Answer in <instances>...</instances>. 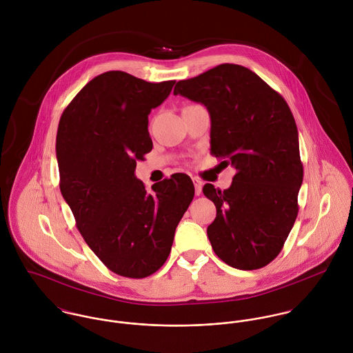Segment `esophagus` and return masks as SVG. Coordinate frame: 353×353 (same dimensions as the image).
Wrapping results in <instances>:
<instances>
[{
  "instance_id": "34e87169",
  "label": "esophagus",
  "mask_w": 353,
  "mask_h": 353,
  "mask_svg": "<svg viewBox=\"0 0 353 353\" xmlns=\"http://www.w3.org/2000/svg\"><path fill=\"white\" fill-rule=\"evenodd\" d=\"M193 183H194V189H196V194L197 196H200L202 193V182L200 179H197V178H194L193 179Z\"/></svg>"
}]
</instances>
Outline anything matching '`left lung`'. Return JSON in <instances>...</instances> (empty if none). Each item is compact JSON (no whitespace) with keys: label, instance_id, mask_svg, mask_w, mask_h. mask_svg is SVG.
Returning a JSON list of instances; mask_svg holds the SVG:
<instances>
[{"label":"left lung","instance_id":"obj_1","mask_svg":"<svg viewBox=\"0 0 353 353\" xmlns=\"http://www.w3.org/2000/svg\"><path fill=\"white\" fill-rule=\"evenodd\" d=\"M174 95L208 108L210 152L236 170L228 189H202L217 210L206 230L212 249L241 270L266 266L294 227L303 182L298 128L287 101L234 63L178 81Z\"/></svg>","mask_w":353,"mask_h":353}]
</instances>
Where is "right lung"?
Segmentation results:
<instances>
[{
    "instance_id": "add662e5",
    "label": "right lung",
    "mask_w": 353,
    "mask_h": 353,
    "mask_svg": "<svg viewBox=\"0 0 353 353\" xmlns=\"http://www.w3.org/2000/svg\"><path fill=\"white\" fill-rule=\"evenodd\" d=\"M174 84L105 72L59 119L55 151L62 197L90 249L123 277L144 279L163 266L194 197L186 174H174L150 192L134 175L137 160L153 147L148 115Z\"/></svg>"
}]
</instances>
